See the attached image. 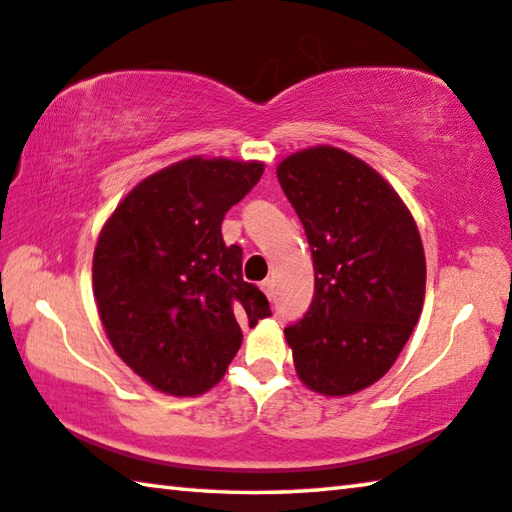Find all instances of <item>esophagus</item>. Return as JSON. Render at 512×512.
<instances>
[{"label": "esophagus", "instance_id": "obj_1", "mask_svg": "<svg viewBox=\"0 0 512 512\" xmlns=\"http://www.w3.org/2000/svg\"><path fill=\"white\" fill-rule=\"evenodd\" d=\"M259 287H262V291L266 293V298H268V300L273 298V280H264L262 284H259Z\"/></svg>", "mask_w": 512, "mask_h": 512}]
</instances>
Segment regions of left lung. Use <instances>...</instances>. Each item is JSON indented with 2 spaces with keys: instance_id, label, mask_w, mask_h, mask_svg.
<instances>
[{
  "instance_id": "8db88e82",
  "label": "left lung",
  "mask_w": 512,
  "mask_h": 512,
  "mask_svg": "<svg viewBox=\"0 0 512 512\" xmlns=\"http://www.w3.org/2000/svg\"><path fill=\"white\" fill-rule=\"evenodd\" d=\"M314 257V300L284 329L309 391L354 395L386 375L418 325L427 262L418 225L391 183L329 144L277 164Z\"/></svg>"
}]
</instances>
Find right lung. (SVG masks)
Instances as JSON below:
<instances>
[{"mask_svg": "<svg viewBox=\"0 0 512 512\" xmlns=\"http://www.w3.org/2000/svg\"><path fill=\"white\" fill-rule=\"evenodd\" d=\"M262 173L259 160L194 155L140 180L103 223L92 259L101 325L155 391H210L241 348V325L271 316L241 277V248L221 235Z\"/></svg>", "mask_w": 512, "mask_h": 512, "instance_id": "obj_1", "label": "right lung"}]
</instances>
